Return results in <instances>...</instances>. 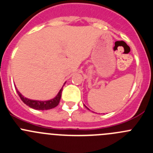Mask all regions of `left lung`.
<instances>
[{
  "label": "left lung",
  "mask_w": 153,
  "mask_h": 153,
  "mask_svg": "<svg viewBox=\"0 0 153 153\" xmlns=\"http://www.w3.org/2000/svg\"><path fill=\"white\" fill-rule=\"evenodd\" d=\"M86 108H87V107H86ZM87 109H88V108H87ZM88 110H89V109H88Z\"/></svg>",
  "instance_id": "obj_1"
}]
</instances>
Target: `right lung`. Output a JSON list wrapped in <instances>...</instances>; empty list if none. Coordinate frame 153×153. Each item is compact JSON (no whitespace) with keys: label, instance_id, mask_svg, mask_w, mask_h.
Wrapping results in <instances>:
<instances>
[{"label":"right lung","instance_id":"obj_1","mask_svg":"<svg viewBox=\"0 0 153 153\" xmlns=\"http://www.w3.org/2000/svg\"><path fill=\"white\" fill-rule=\"evenodd\" d=\"M64 85H65V84H64ZM16 91L17 93H18L19 96L20 97V98H21V100L26 104V105L31 107V108L33 109H35V110H50V109H52L54 108V107H57L59 104V101H60L61 97H62V90H63V88H61L60 91H59V93L57 94V95L54 97V98H52V99L48 100V101H38V100L28 99L27 97H24V96L18 91L16 87Z\"/></svg>","mask_w":153,"mask_h":153}]
</instances>
